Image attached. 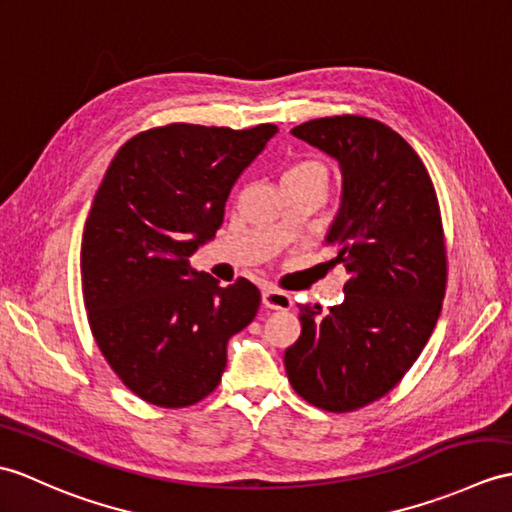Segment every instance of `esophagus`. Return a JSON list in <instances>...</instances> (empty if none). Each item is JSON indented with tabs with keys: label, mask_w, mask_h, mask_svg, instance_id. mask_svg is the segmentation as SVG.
I'll list each match as a JSON object with an SVG mask.
<instances>
[{
	"label": "esophagus",
	"mask_w": 512,
	"mask_h": 512,
	"mask_svg": "<svg viewBox=\"0 0 512 512\" xmlns=\"http://www.w3.org/2000/svg\"><path fill=\"white\" fill-rule=\"evenodd\" d=\"M261 301H264L268 310H290L292 307V296L277 288H266L261 292Z\"/></svg>",
	"instance_id": "esophagus-1"
}]
</instances>
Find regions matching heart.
Listing matches in <instances>:
<instances>
[{
	"instance_id": "obj_1",
	"label": "heart",
	"mask_w": 512,
	"mask_h": 512,
	"mask_svg": "<svg viewBox=\"0 0 512 512\" xmlns=\"http://www.w3.org/2000/svg\"><path fill=\"white\" fill-rule=\"evenodd\" d=\"M303 172H323V168H320L318 163L314 161H301V163H294L292 168L285 170L283 176H290V174H303Z\"/></svg>"
}]
</instances>
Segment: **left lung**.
Returning a JSON list of instances; mask_svg holds the SVG:
<instances>
[{"label": "left lung", "instance_id": "left-lung-1", "mask_svg": "<svg viewBox=\"0 0 512 512\" xmlns=\"http://www.w3.org/2000/svg\"><path fill=\"white\" fill-rule=\"evenodd\" d=\"M292 135L340 165L325 242L349 279L329 312L299 305L303 329L283 355L285 373L312 406L351 412L395 388L436 327L447 283L441 207L419 154L382 122L320 117Z\"/></svg>", "mask_w": 512, "mask_h": 512}]
</instances>
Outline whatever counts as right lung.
<instances>
[{
	"label": "right lung",
	"mask_w": 512,
	"mask_h": 512,
	"mask_svg": "<svg viewBox=\"0 0 512 512\" xmlns=\"http://www.w3.org/2000/svg\"><path fill=\"white\" fill-rule=\"evenodd\" d=\"M275 133L150 128L117 150L95 192L80 248L89 327L115 375L152 406L211 395L229 338L259 310L251 281L222 288L189 257L216 237L231 187Z\"/></svg>",
	"instance_id": "add662e5"
}]
</instances>
